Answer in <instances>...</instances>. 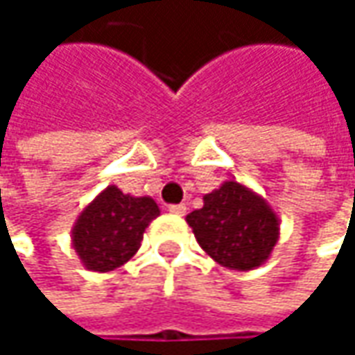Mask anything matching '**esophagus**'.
Segmentation results:
<instances>
[{
  "instance_id": "obj_1",
  "label": "esophagus",
  "mask_w": 355,
  "mask_h": 355,
  "mask_svg": "<svg viewBox=\"0 0 355 355\" xmlns=\"http://www.w3.org/2000/svg\"><path fill=\"white\" fill-rule=\"evenodd\" d=\"M168 211H171V214H175V216H184V214H187V205H184V203L168 205Z\"/></svg>"
}]
</instances>
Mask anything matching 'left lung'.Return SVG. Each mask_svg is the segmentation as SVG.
Segmentation results:
<instances>
[{
    "label": "left lung",
    "instance_id": "1",
    "mask_svg": "<svg viewBox=\"0 0 355 355\" xmlns=\"http://www.w3.org/2000/svg\"><path fill=\"white\" fill-rule=\"evenodd\" d=\"M199 247L226 269L261 267L279 241V216L263 195L230 178L187 218Z\"/></svg>",
    "mask_w": 355,
    "mask_h": 355
}]
</instances>
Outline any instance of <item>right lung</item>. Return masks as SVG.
<instances>
[{"mask_svg": "<svg viewBox=\"0 0 355 355\" xmlns=\"http://www.w3.org/2000/svg\"><path fill=\"white\" fill-rule=\"evenodd\" d=\"M158 216L152 197H133L108 184L76 218L71 248L88 271H112L139 250L146 228Z\"/></svg>", "mask_w": 355, "mask_h": 355, "instance_id": "add662e5", "label": "right lung"}]
</instances>
